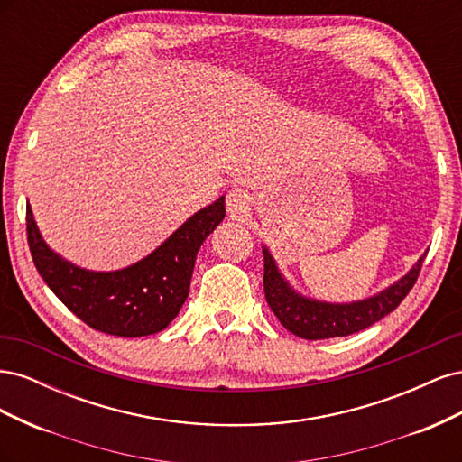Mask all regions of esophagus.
<instances>
[{"mask_svg": "<svg viewBox=\"0 0 462 462\" xmlns=\"http://www.w3.org/2000/svg\"><path fill=\"white\" fill-rule=\"evenodd\" d=\"M226 204H227V212L233 216V217H241L245 216L248 209H250V197L241 190V189H235V190H229L227 192V199H226Z\"/></svg>", "mask_w": 462, "mask_h": 462, "instance_id": "1", "label": "esophagus"}]
</instances>
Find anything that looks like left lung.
Masks as SVG:
<instances>
[{"mask_svg": "<svg viewBox=\"0 0 462 462\" xmlns=\"http://www.w3.org/2000/svg\"><path fill=\"white\" fill-rule=\"evenodd\" d=\"M426 254L420 256L414 268L397 283L366 300L351 304H329L300 297L277 272V265L268 250L263 248V292L270 309L283 328L302 339L345 337L370 328L375 321L393 312L402 299L414 287L422 270Z\"/></svg>", "mask_w": 462, "mask_h": 462, "instance_id": "8db88e82", "label": "left lung"}]
</instances>
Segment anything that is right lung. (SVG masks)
I'll return each mask as SVG.
<instances>
[{"label":"right lung","mask_w":462,"mask_h":462,"mask_svg":"<svg viewBox=\"0 0 462 462\" xmlns=\"http://www.w3.org/2000/svg\"><path fill=\"white\" fill-rule=\"evenodd\" d=\"M226 216V197L200 209L150 256L119 272H87L48 248L26 206V239L38 273L96 331L144 337L171 324L189 297L199 248Z\"/></svg>","instance_id":"add662e5"}]
</instances>
